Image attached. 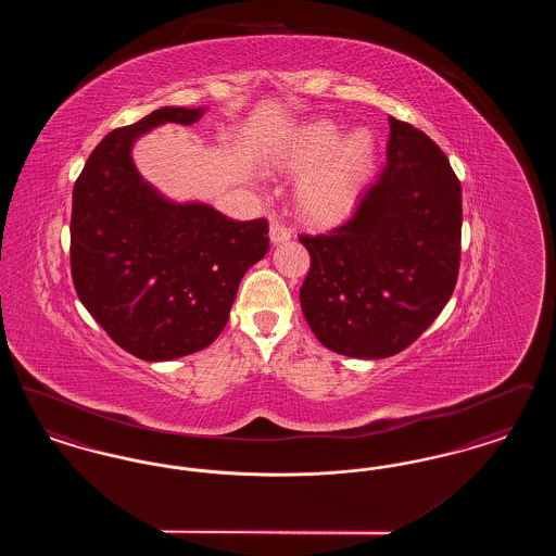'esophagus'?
Segmentation results:
<instances>
[{"instance_id":"1","label":"esophagus","mask_w":556,"mask_h":556,"mask_svg":"<svg viewBox=\"0 0 556 556\" xmlns=\"http://www.w3.org/2000/svg\"><path fill=\"white\" fill-rule=\"evenodd\" d=\"M268 236H270V243L277 245V243H283V241H290L291 231L288 227H283L281 223L275 220V223H270V233Z\"/></svg>"}]
</instances>
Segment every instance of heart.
Listing matches in <instances>:
<instances>
[{"instance_id":"heart-1","label":"heart","mask_w":556,"mask_h":556,"mask_svg":"<svg viewBox=\"0 0 556 556\" xmlns=\"http://www.w3.org/2000/svg\"><path fill=\"white\" fill-rule=\"evenodd\" d=\"M379 143L367 127L354 131L318 118L286 137L270 154V166L302 175L295 187L300 214L315 225H333L354 208L377 166Z\"/></svg>"}]
</instances>
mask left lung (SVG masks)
Listing matches in <instances>:
<instances>
[{
	"label": "left lung",
	"mask_w": 556,
	"mask_h": 556,
	"mask_svg": "<svg viewBox=\"0 0 556 556\" xmlns=\"http://www.w3.org/2000/svg\"><path fill=\"white\" fill-rule=\"evenodd\" d=\"M352 218L300 236L311 270L300 290L318 342L352 358H388L438 318L460 263V184L446 154L390 116L388 156Z\"/></svg>",
	"instance_id": "obj_1"
}]
</instances>
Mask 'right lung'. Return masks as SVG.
I'll return each mask as SVG.
<instances>
[{"instance_id": "1", "label": "right lung", "mask_w": 556, "mask_h": 556, "mask_svg": "<svg viewBox=\"0 0 556 556\" xmlns=\"http://www.w3.org/2000/svg\"><path fill=\"white\" fill-rule=\"evenodd\" d=\"M206 106H164L114 129L73 189L71 268L83 306L108 336L150 363L211 345L250 266L268 252V223L231 220L177 202L141 177L132 146L166 123L193 125Z\"/></svg>"}]
</instances>
